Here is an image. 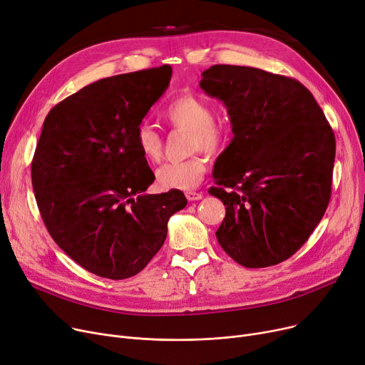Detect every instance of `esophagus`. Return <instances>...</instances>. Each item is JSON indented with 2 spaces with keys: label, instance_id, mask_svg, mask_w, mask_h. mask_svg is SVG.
Wrapping results in <instances>:
<instances>
[{
  "label": "esophagus",
  "instance_id": "obj_1",
  "mask_svg": "<svg viewBox=\"0 0 365 365\" xmlns=\"http://www.w3.org/2000/svg\"><path fill=\"white\" fill-rule=\"evenodd\" d=\"M186 198H187V201H200L202 198V194L195 192V190H187Z\"/></svg>",
  "mask_w": 365,
  "mask_h": 365
}]
</instances>
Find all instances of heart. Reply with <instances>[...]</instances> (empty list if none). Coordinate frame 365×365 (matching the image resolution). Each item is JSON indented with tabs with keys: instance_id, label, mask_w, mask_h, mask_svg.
<instances>
[{
	"instance_id": "b5f03b06",
	"label": "heart",
	"mask_w": 365,
	"mask_h": 365,
	"mask_svg": "<svg viewBox=\"0 0 365 365\" xmlns=\"http://www.w3.org/2000/svg\"><path fill=\"white\" fill-rule=\"evenodd\" d=\"M164 118L173 128L189 133V150L216 152L226 142V125L215 121L213 105L200 96H179L165 108ZM136 145L148 163L155 164L161 160L163 139L150 124L142 123L138 127ZM205 171V158L201 153H194L183 161L168 163L160 167L157 171V185L161 189H194L202 182Z\"/></svg>"
}]
</instances>
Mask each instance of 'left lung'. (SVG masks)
I'll return each mask as SVG.
<instances>
[{"mask_svg": "<svg viewBox=\"0 0 365 365\" xmlns=\"http://www.w3.org/2000/svg\"><path fill=\"white\" fill-rule=\"evenodd\" d=\"M201 75L200 87L223 102L234 133L215 164L219 187L208 190L226 205L216 238L245 267L278 264L311 237L329 205L334 133L293 78L234 65Z\"/></svg>", "mask_w": 365, "mask_h": 365, "instance_id": "left-lung-1", "label": "left lung"}]
</instances>
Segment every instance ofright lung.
<instances>
[{
	"mask_svg": "<svg viewBox=\"0 0 365 365\" xmlns=\"http://www.w3.org/2000/svg\"><path fill=\"white\" fill-rule=\"evenodd\" d=\"M171 66L109 76L86 86L47 115L31 165L47 231L88 272L109 279L139 274L158 253L182 190L146 194L153 176L136 130L167 90Z\"/></svg>",
	"mask_w": 365,
	"mask_h": 365,
	"instance_id": "obj_1",
	"label": "right lung"
}]
</instances>
